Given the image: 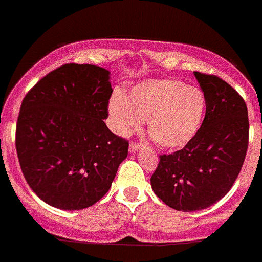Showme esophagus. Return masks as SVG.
<instances>
[{
  "mask_svg": "<svg viewBox=\"0 0 262 262\" xmlns=\"http://www.w3.org/2000/svg\"><path fill=\"white\" fill-rule=\"evenodd\" d=\"M141 147V144L136 142V141H132L130 145H129V151L134 153V151H138V149Z\"/></svg>",
  "mask_w": 262,
  "mask_h": 262,
  "instance_id": "1",
  "label": "esophagus"
}]
</instances>
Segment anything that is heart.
<instances>
[{
    "label": "heart",
    "mask_w": 262,
    "mask_h": 262,
    "mask_svg": "<svg viewBox=\"0 0 262 262\" xmlns=\"http://www.w3.org/2000/svg\"><path fill=\"white\" fill-rule=\"evenodd\" d=\"M206 112L203 92L181 81L163 79L137 84L128 93H115L109 116L118 134H128L146 120L150 137L163 149L186 145L199 130Z\"/></svg>",
    "instance_id": "1"
}]
</instances>
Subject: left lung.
<instances>
[{
	"label": "left lung",
	"instance_id": "8db88e82",
	"mask_svg": "<svg viewBox=\"0 0 262 262\" xmlns=\"http://www.w3.org/2000/svg\"><path fill=\"white\" fill-rule=\"evenodd\" d=\"M206 97L202 126L183 149L159 156L150 183L177 211L192 212L219 202L244 163L249 120L244 99L216 75L194 72Z\"/></svg>",
	"mask_w": 262,
	"mask_h": 262
}]
</instances>
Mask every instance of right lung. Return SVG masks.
<instances>
[{
  "label": "right lung",
  "mask_w": 262,
  "mask_h": 262,
  "mask_svg": "<svg viewBox=\"0 0 262 262\" xmlns=\"http://www.w3.org/2000/svg\"><path fill=\"white\" fill-rule=\"evenodd\" d=\"M112 92L105 68L68 63L26 93L15 129L18 161L50 206L83 210L112 186L129 147L104 122Z\"/></svg>",
  "instance_id": "1"
}]
</instances>
